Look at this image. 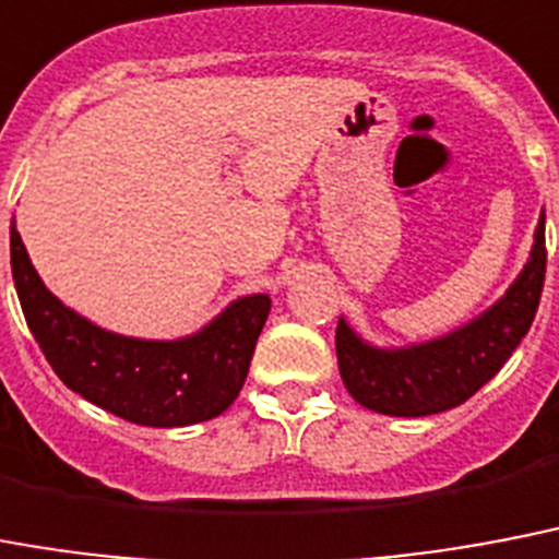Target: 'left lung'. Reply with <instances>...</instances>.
Here are the masks:
<instances>
[{"label":"left lung","mask_w":559,"mask_h":559,"mask_svg":"<svg viewBox=\"0 0 559 559\" xmlns=\"http://www.w3.org/2000/svg\"><path fill=\"white\" fill-rule=\"evenodd\" d=\"M546 283V210L534 245L508 292L481 314L432 341L374 346L337 320V366L352 399L366 409L421 418L464 404L506 366L537 314Z\"/></svg>","instance_id":"1"}]
</instances>
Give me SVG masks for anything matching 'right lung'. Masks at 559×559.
I'll return each instance as SVG.
<instances>
[{
  "instance_id": "obj_1",
  "label": "right lung",
  "mask_w": 559,
  "mask_h": 559,
  "mask_svg": "<svg viewBox=\"0 0 559 559\" xmlns=\"http://www.w3.org/2000/svg\"><path fill=\"white\" fill-rule=\"evenodd\" d=\"M11 271L31 334L66 386L144 427L210 421L234 404L271 311L267 294H245L199 332L150 341L92 323L53 297L11 222Z\"/></svg>"
}]
</instances>
